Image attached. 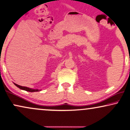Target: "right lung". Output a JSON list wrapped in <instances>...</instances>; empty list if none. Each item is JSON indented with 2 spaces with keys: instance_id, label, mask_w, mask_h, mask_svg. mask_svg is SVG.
<instances>
[{
  "instance_id": "right-lung-1",
  "label": "right lung",
  "mask_w": 130,
  "mask_h": 130,
  "mask_svg": "<svg viewBox=\"0 0 130 130\" xmlns=\"http://www.w3.org/2000/svg\"><path fill=\"white\" fill-rule=\"evenodd\" d=\"M15 85L17 86L18 88H19L20 89H21V90H24V91H28V92H37V91H41V90H38V89H33V88H28V87H23V86H20L19 85H17V84H15Z\"/></svg>"
}]
</instances>
